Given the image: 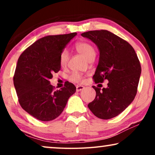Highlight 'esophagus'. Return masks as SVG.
I'll return each mask as SVG.
<instances>
[{
	"instance_id": "esophagus-1",
	"label": "esophagus",
	"mask_w": 155,
	"mask_h": 155,
	"mask_svg": "<svg viewBox=\"0 0 155 155\" xmlns=\"http://www.w3.org/2000/svg\"><path fill=\"white\" fill-rule=\"evenodd\" d=\"M83 89H84L83 86H81V85L76 86V91H77V92H80V91L83 90Z\"/></svg>"
}]
</instances>
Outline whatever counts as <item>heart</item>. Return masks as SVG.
I'll use <instances>...</instances> for the list:
<instances>
[{
	"label": "heart",
	"instance_id": "heart-1",
	"mask_svg": "<svg viewBox=\"0 0 155 155\" xmlns=\"http://www.w3.org/2000/svg\"><path fill=\"white\" fill-rule=\"evenodd\" d=\"M75 49L81 54L87 61L94 59L95 56V50L92 45L86 42H80L75 45ZM69 58V54L67 50H63L60 56V63L61 65H66ZM81 75L78 73H73L71 76V80L73 82H80L81 80Z\"/></svg>",
	"mask_w": 155,
	"mask_h": 155
}]
</instances>
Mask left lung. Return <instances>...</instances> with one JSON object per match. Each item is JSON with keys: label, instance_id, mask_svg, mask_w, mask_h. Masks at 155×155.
Here are the masks:
<instances>
[{"label": "left lung", "instance_id": "obj_1", "mask_svg": "<svg viewBox=\"0 0 155 155\" xmlns=\"http://www.w3.org/2000/svg\"><path fill=\"white\" fill-rule=\"evenodd\" d=\"M98 48L99 63L93 76L96 83L109 81L107 87L92 86L96 97L88 107L101 119H110L122 113L134 100L141 74V66L130 44L107 30L81 34Z\"/></svg>", "mask_w": 155, "mask_h": 155}]
</instances>
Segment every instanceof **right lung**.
Masks as SVG:
<instances>
[{"label":"right lung","instance_id":"add662e5","mask_svg":"<svg viewBox=\"0 0 155 155\" xmlns=\"http://www.w3.org/2000/svg\"><path fill=\"white\" fill-rule=\"evenodd\" d=\"M76 35L41 38L18 58L13 82L19 102L25 111L38 120L50 121L56 118L75 92V85L68 82L60 90L54 91L49 80L60 71L61 53Z\"/></svg>","mask_w":155,"mask_h":155}]
</instances>
